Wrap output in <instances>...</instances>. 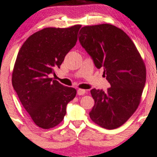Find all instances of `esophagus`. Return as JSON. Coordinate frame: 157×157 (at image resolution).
<instances>
[{
	"instance_id": "esophagus-1",
	"label": "esophagus",
	"mask_w": 157,
	"mask_h": 157,
	"mask_svg": "<svg viewBox=\"0 0 157 157\" xmlns=\"http://www.w3.org/2000/svg\"><path fill=\"white\" fill-rule=\"evenodd\" d=\"M77 95H83V94H85V93H86V90H82V89H78L77 90Z\"/></svg>"
}]
</instances>
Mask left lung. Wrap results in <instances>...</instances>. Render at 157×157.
Wrapping results in <instances>:
<instances>
[{
	"mask_svg": "<svg viewBox=\"0 0 157 157\" xmlns=\"http://www.w3.org/2000/svg\"><path fill=\"white\" fill-rule=\"evenodd\" d=\"M79 34L81 46L96 67L103 68V76L110 84L106 91L90 90L95 103L90 117L103 128H118L139 106L146 83L145 64L128 35L115 26H86Z\"/></svg>",
	"mask_w": 157,
	"mask_h": 157,
	"instance_id": "left-lung-1",
	"label": "left lung"
}]
</instances>
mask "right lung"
<instances>
[{
  "instance_id": "right-lung-1",
  "label": "right lung",
  "mask_w": 157,
  "mask_h": 157,
  "mask_svg": "<svg viewBox=\"0 0 157 157\" xmlns=\"http://www.w3.org/2000/svg\"><path fill=\"white\" fill-rule=\"evenodd\" d=\"M81 25L68 28L47 27L29 36L20 49L12 74V85L23 106L36 126L58 125L67 105L77 90L50 78L75 46Z\"/></svg>"
}]
</instances>
